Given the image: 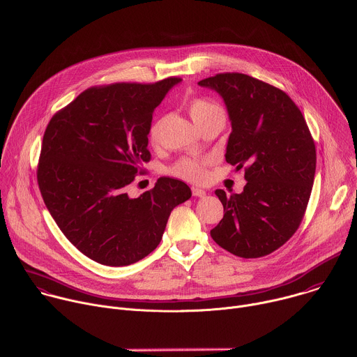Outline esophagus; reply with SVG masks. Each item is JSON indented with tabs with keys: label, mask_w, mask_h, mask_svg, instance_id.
Wrapping results in <instances>:
<instances>
[{
	"label": "esophagus",
	"mask_w": 357,
	"mask_h": 357,
	"mask_svg": "<svg viewBox=\"0 0 357 357\" xmlns=\"http://www.w3.org/2000/svg\"><path fill=\"white\" fill-rule=\"evenodd\" d=\"M191 192H192L194 197H205V191L201 190V188H198V187H192V188H191Z\"/></svg>",
	"instance_id": "obj_1"
}]
</instances>
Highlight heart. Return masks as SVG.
<instances>
[{
    "label": "heart",
    "mask_w": 357,
    "mask_h": 357,
    "mask_svg": "<svg viewBox=\"0 0 357 357\" xmlns=\"http://www.w3.org/2000/svg\"><path fill=\"white\" fill-rule=\"evenodd\" d=\"M188 114L194 123L198 126L202 122H206L213 118H225L224 109L220 104L206 97H197L188 102ZM162 128V119H156L149 128V140L156 144L159 140ZM209 158H183L177 160L170 169L169 173L192 183H201L206 178V165Z\"/></svg>",
    "instance_id": "1"
}]
</instances>
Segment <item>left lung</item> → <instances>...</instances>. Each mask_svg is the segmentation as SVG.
<instances>
[{"label": "left lung", "instance_id": "left-lung-1", "mask_svg": "<svg viewBox=\"0 0 357 357\" xmlns=\"http://www.w3.org/2000/svg\"><path fill=\"white\" fill-rule=\"evenodd\" d=\"M225 101L232 132L225 159L245 167L243 192L215 194L224 218L212 239L235 256L270 255L298 229L310 201L317 152L304 115L282 90L242 73H218L198 83Z\"/></svg>", "mask_w": 357, "mask_h": 357}]
</instances>
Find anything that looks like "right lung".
I'll return each mask as SVG.
<instances>
[{"label":"right lung","instance_id":"add662e5","mask_svg":"<svg viewBox=\"0 0 357 357\" xmlns=\"http://www.w3.org/2000/svg\"><path fill=\"white\" fill-rule=\"evenodd\" d=\"M178 82L90 87L46 126L36 170L42 198L64 236L97 263L128 266L146 257L173 208L191 197L172 177L137 198L126 192L151 160L153 111Z\"/></svg>","mask_w":357,"mask_h":357}]
</instances>
